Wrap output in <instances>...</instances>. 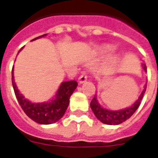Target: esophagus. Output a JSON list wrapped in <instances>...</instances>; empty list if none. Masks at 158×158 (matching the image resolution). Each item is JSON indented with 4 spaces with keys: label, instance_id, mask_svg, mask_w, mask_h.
<instances>
[{
    "label": "esophagus",
    "instance_id": "1",
    "mask_svg": "<svg viewBox=\"0 0 158 158\" xmlns=\"http://www.w3.org/2000/svg\"><path fill=\"white\" fill-rule=\"evenodd\" d=\"M86 80H87V76L85 75V73H82V74H81V75L79 77V78H78V81H79V83H80V84H82V83H84Z\"/></svg>",
    "mask_w": 158,
    "mask_h": 158
}]
</instances>
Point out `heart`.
Masks as SVG:
<instances>
[{"label":"heart","mask_w":158,"mask_h":158,"mask_svg":"<svg viewBox=\"0 0 158 158\" xmlns=\"http://www.w3.org/2000/svg\"><path fill=\"white\" fill-rule=\"evenodd\" d=\"M112 50H113V48L109 46V45H106V46H103V48H101V50L103 52H108V51H111Z\"/></svg>","instance_id":"b5f03b06"}]
</instances>
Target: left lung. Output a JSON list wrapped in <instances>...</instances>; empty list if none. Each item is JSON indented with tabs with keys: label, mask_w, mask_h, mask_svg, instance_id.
Returning <instances> with one entry per match:
<instances>
[{
	"label": "left lung",
	"mask_w": 158,
	"mask_h": 158,
	"mask_svg": "<svg viewBox=\"0 0 158 158\" xmlns=\"http://www.w3.org/2000/svg\"><path fill=\"white\" fill-rule=\"evenodd\" d=\"M143 69H144L145 72H147V67L144 64H143ZM147 85H144L143 91L140 94L138 99L134 103V104L129 108L121 109L117 111H112L108 110L106 108H103L101 107L96 99V96H94L93 99L90 102V108H91L93 113H94L95 117L104 124L107 125H119L127 119H129L130 117L135 113L139 106L140 104V101L143 98V94L146 91Z\"/></svg>",
	"instance_id": "1"
}]
</instances>
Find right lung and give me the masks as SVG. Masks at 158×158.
I'll use <instances>...</instances> for the list:
<instances>
[{
	"label": "right lung",
	"mask_w": 158,
	"mask_h": 158,
	"mask_svg": "<svg viewBox=\"0 0 158 158\" xmlns=\"http://www.w3.org/2000/svg\"><path fill=\"white\" fill-rule=\"evenodd\" d=\"M46 35L47 34H44L42 36L34 38L31 41L43 37ZM23 48V47L21 48L20 50ZM12 84L15 96L23 112L34 122L43 125L52 124L61 119L69 107V99L77 86V82L76 81H64L61 83L57 93L52 100L44 103H35L25 99L24 96L18 89L14 78V66L12 69Z\"/></svg>",
	"instance_id": "1"
}]
</instances>
